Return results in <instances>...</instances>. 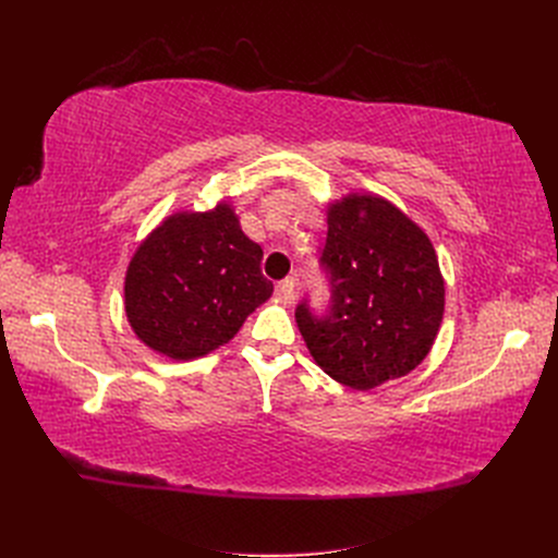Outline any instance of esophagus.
<instances>
[{
  "mask_svg": "<svg viewBox=\"0 0 558 558\" xmlns=\"http://www.w3.org/2000/svg\"><path fill=\"white\" fill-rule=\"evenodd\" d=\"M294 278H284V280H280L278 284H276V299L280 301V303H291L294 301Z\"/></svg>",
  "mask_w": 558,
  "mask_h": 558,
  "instance_id": "34e87169",
  "label": "esophagus"
}]
</instances>
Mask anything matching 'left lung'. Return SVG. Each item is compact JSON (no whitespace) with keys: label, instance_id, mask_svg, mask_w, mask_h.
I'll list each match as a JSON object with an SVG mask.
<instances>
[{"label":"left lung","instance_id":"left-lung-1","mask_svg":"<svg viewBox=\"0 0 558 558\" xmlns=\"http://www.w3.org/2000/svg\"><path fill=\"white\" fill-rule=\"evenodd\" d=\"M320 269L326 312L303 299L296 324L314 362L368 391L414 371L444 318L446 287L427 234L389 201L350 194L330 205Z\"/></svg>","mask_w":558,"mask_h":558}]
</instances>
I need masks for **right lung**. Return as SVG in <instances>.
Returning a JSON list of instances; mask_svg holds the SVG:
<instances>
[{
  "label": "right lung",
  "mask_w": 558,
  "mask_h": 558,
  "mask_svg": "<svg viewBox=\"0 0 558 558\" xmlns=\"http://www.w3.org/2000/svg\"><path fill=\"white\" fill-rule=\"evenodd\" d=\"M262 248L228 203L165 219L135 251L124 282L133 332L156 353L194 360L228 343L271 296Z\"/></svg>",
  "instance_id": "obj_1"
}]
</instances>
